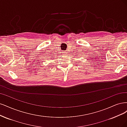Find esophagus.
I'll list each match as a JSON object with an SVG mask.
<instances>
[{"instance_id": "esophagus-1", "label": "esophagus", "mask_w": 127, "mask_h": 127, "mask_svg": "<svg viewBox=\"0 0 127 127\" xmlns=\"http://www.w3.org/2000/svg\"><path fill=\"white\" fill-rule=\"evenodd\" d=\"M66 52H64V54H66Z\"/></svg>"}]
</instances>
